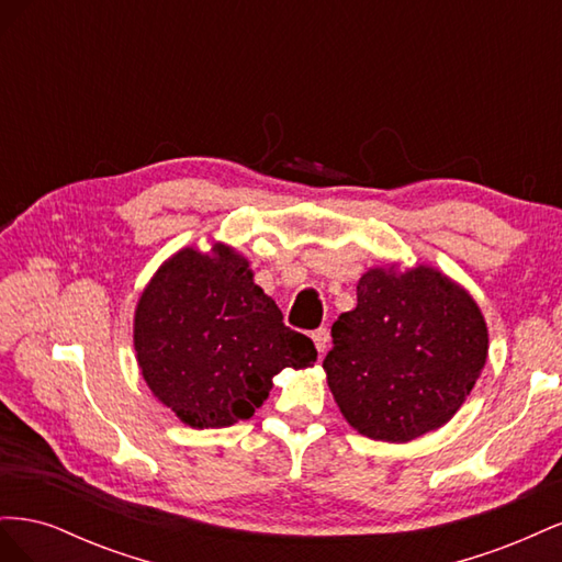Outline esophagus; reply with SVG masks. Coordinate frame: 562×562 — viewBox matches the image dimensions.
<instances>
[{
  "label": "esophagus",
  "instance_id": "34e87169",
  "mask_svg": "<svg viewBox=\"0 0 562 562\" xmlns=\"http://www.w3.org/2000/svg\"><path fill=\"white\" fill-rule=\"evenodd\" d=\"M312 339H314V345H316V351L323 353V351H326V347H328V328L314 330V333H312Z\"/></svg>",
  "mask_w": 562,
  "mask_h": 562
}]
</instances>
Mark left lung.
I'll use <instances>...</instances> for the list:
<instances>
[{"label":"left lung","instance_id":"obj_1","mask_svg":"<svg viewBox=\"0 0 562 562\" xmlns=\"http://www.w3.org/2000/svg\"><path fill=\"white\" fill-rule=\"evenodd\" d=\"M356 310L333 323L326 368L351 427L405 443L459 411L487 359V328L467 291L431 267L370 269Z\"/></svg>","mask_w":562,"mask_h":562}]
</instances>
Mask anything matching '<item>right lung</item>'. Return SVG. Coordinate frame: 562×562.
<instances>
[{
    "mask_svg": "<svg viewBox=\"0 0 562 562\" xmlns=\"http://www.w3.org/2000/svg\"><path fill=\"white\" fill-rule=\"evenodd\" d=\"M133 342L151 394L196 429L252 417L277 372L316 361L312 339L285 326L227 246L184 248L157 271L135 310Z\"/></svg>",
    "mask_w": 562,
    "mask_h": 562,
    "instance_id": "1",
    "label": "right lung"
}]
</instances>
